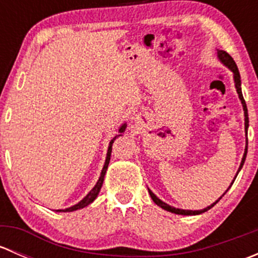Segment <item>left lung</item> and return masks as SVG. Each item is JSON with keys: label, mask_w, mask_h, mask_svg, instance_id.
I'll return each instance as SVG.
<instances>
[{"label": "left lung", "mask_w": 258, "mask_h": 258, "mask_svg": "<svg viewBox=\"0 0 258 258\" xmlns=\"http://www.w3.org/2000/svg\"><path fill=\"white\" fill-rule=\"evenodd\" d=\"M217 57H218V59H220V61L222 62V63L225 64L226 67H228V69H230L231 71L233 72V80H235L236 91H237L238 97H240L241 103H242V107H243V111H244V132H246V136H247V128H248V113H247V106H246V102H244L243 96H242V91H241V76H240V72H238L237 64H236V62L233 61L232 57H231L230 54H228L227 52H226V51H222V49H217ZM247 145H248V141H247V139H246V148H244L243 157H242V161H241L240 168H238V171H237V173H236L235 178H233L232 183H233V182H235V179H236V177H237L238 172H240L241 168H242V166H243L244 160H246V155H247ZM232 183H231V186H232ZM231 186H230V187H231ZM230 187H228V188L226 189V192H227L228 189H230ZM148 192H150V196H151V199L153 200V202H155V204L157 205V206H160L161 209H163V210L168 211V212L176 213V215H184V216H189V215H200V213L206 212V211H209V210L211 209V207L215 206V205L217 204V202L220 201L221 199H222L223 195L226 194V192H225V194H223L222 196H221L220 199L217 200V201L213 202V204L211 205V206L206 207V209H204V210H197V211H192V210H181V209H176V207L170 206V205H167V204H166V202L161 201V200L158 199V197L156 196V195L153 194V192L151 191V189H148Z\"/></svg>", "instance_id": "left-lung-1"}]
</instances>
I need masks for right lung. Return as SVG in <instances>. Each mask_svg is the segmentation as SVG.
Instances as JSON below:
<instances>
[{"instance_id": "right-lung-1", "label": "right lung", "mask_w": 258, "mask_h": 258, "mask_svg": "<svg viewBox=\"0 0 258 258\" xmlns=\"http://www.w3.org/2000/svg\"><path fill=\"white\" fill-rule=\"evenodd\" d=\"M124 130H126V123H123V124H122V126L118 128V134H119V135H116V136H114L113 139L110 141V146H108V151H107V157H106L105 165H103L102 171H101V176H100V178H98L97 183L95 184V187H93V188L91 189L90 192H88L87 196H86L85 199L81 200L79 204L74 205V206L69 207V209L57 210V211H58V212H72V211H76V210L83 209V207L88 206V205L92 204V202L95 201V199H96V197H97V195L100 194V189H101V187H102V183H103V178H105L106 171H107L108 163H110V158H111V152H112V144H113V141H114V140H116V137L122 136V132H124Z\"/></svg>"}]
</instances>
